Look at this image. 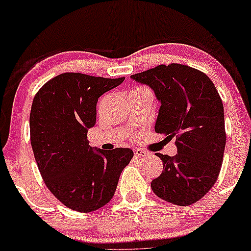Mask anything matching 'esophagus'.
<instances>
[{"mask_svg":"<svg viewBox=\"0 0 251 251\" xmlns=\"http://www.w3.org/2000/svg\"><path fill=\"white\" fill-rule=\"evenodd\" d=\"M133 153H135V157H138V159H142V157L147 156V152H145V151H143V150H139V149L133 150Z\"/></svg>","mask_w":251,"mask_h":251,"instance_id":"34e87169","label":"esophagus"}]
</instances>
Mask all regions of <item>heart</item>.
<instances>
[{"instance_id": "1", "label": "heart", "mask_w": 251, "mask_h": 251, "mask_svg": "<svg viewBox=\"0 0 251 251\" xmlns=\"http://www.w3.org/2000/svg\"><path fill=\"white\" fill-rule=\"evenodd\" d=\"M144 89H145V88H136L135 90H133V91H137V90H144Z\"/></svg>"}]
</instances>
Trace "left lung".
<instances>
[{
    "instance_id": "1",
    "label": "left lung",
    "mask_w": 251,
    "mask_h": 251,
    "mask_svg": "<svg viewBox=\"0 0 251 251\" xmlns=\"http://www.w3.org/2000/svg\"><path fill=\"white\" fill-rule=\"evenodd\" d=\"M130 77L149 85L161 102L155 132L176 137V155L156 154L163 171L151 187L170 203H195L214 186L223 163L226 133L217 89L204 73L180 64L159 65Z\"/></svg>"
}]
</instances>
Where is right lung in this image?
I'll list each match as a JSON object with an SVG mask.
<instances>
[{"label":"right lung","instance_id":"1","mask_svg":"<svg viewBox=\"0 0 251 251\" xmlns=\"http://www.w3.org/2000/svg\"><path fill=\"white\" fill-rule=\"evenodd\" d=\"M125 81L64 73L48 81L33 99L30 144L47 187L66 207L90 212L108 203L130 149L102 151L89 145L98 98Z\"/></svg>","mask_w":251,"mask_h":251}]
</instances>
